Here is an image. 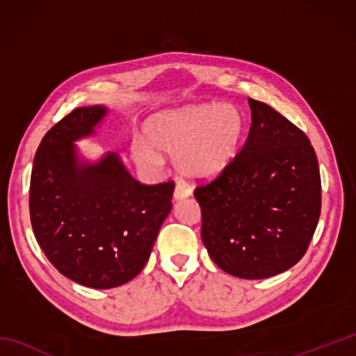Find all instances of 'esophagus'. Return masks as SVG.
I'll list each match as a JSON object with an SVG mask.
<instances>
[{"mask_svg":"<svg viewBox=\"0 0 356 356\" xmlns=\"http://www.w3.org/2000/svg\"><path fill=\"white\" fill-rule=\"evenodd\" d=\"M191 188L188 186L184 182H179L176 185V190H174V200H180V199H185V197H190L191 195Z\"/></svg>","mask_w":356,"mask_h":356,"instance_id":"obj_1","label":"esophagus"}]
</instances>
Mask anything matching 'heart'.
Instances as JSON below:
<instances>
[{
  "mask_svg": "<svg viewBox=\"0 0 356 356\" xmlns=\"http://www.w3.org/2000/svg\"><path fill=\"white\" fill-rule=\"evenodd\" d=\"M147 142L134 139V161L156 170L159 153L174 156L176 170L185 177L211 179L236 159L245 134V119L229 104H202L151 116L143 127Z\"/></svg>",
  "mask_w": 356,
  "mask_h": 356,
  "instance_id": "1",
  "label": "heart"
}]
</instances>
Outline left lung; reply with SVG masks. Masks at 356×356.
Listing matches in <instances>:
<instances>
[{
  "instance_id": "obj_1",
  "label": "left lung",
  "mask_w": 356,
  "mask_h": 356,
  "mask_svg": "<svg viewBox=\"0 0 356 356\" xmlns=\"http://www.w3.org/2000/svg\"><path fill=\"white\" fill-rule=\"evenodd\" d=\"M251 128L232 163L195 188L202 240L234 277H274L307 251L321 211L318 161L307 136L268 104L248 99Z\"/></svg>"
}]
</instances>
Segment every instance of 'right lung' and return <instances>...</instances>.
Wrapping results in <instances>:
<instances>
[{"mask_svg": "<svg viewBox=\"0 0 356 356\" xmlns=\"http://www.w3.org/2000/svg\"><path fill=\"white\" fill-rule=\"evenodd\" d=\"M108 115L104 105L74 108L36 149L30 220L38 245L63 275L93 289L130 282L145 266L171 211L174 182L142 185L118 153L88 162L74 142Z\"/></svg>", "mask_w": 356, "mask_h": 356, "instance_id": "right-lung-1", "label": "right lung"}]
</instances>
